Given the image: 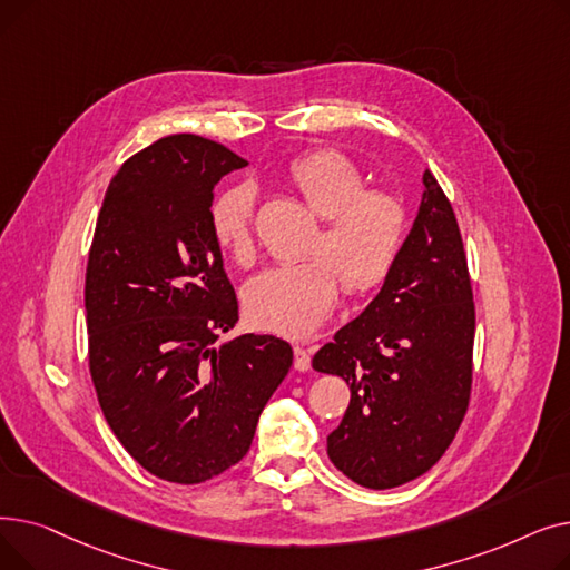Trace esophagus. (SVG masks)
Returning <instances> with one entry per match:
<instances>
[{"label":"esophagus","instance_id":"esophagus-1","mask_svg":"<svg viewBox=\"0 0 570 570\" xmlns=\"http://www.w3.org/2000/svg\"><path fill=\"white\" fill-rule=\"evenodd\" d=\"M293 353H295V370L297 372H307L309 367H312V351L309 348H305V346H301V344H295L293 346Z\"/></svg>","mask_w":570,"mask_h":570}]
</instances>
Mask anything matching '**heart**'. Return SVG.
I'll list each match as a JSON object with an SVG mask.
<instances>
[{
    "mask_svg": "<svg viewBox=\"0 0 570 570\" xmlns=\"http://www.w3.org/2000/svg\"><path fill=\"white\" fill-rule=\"evenodd\" d=\"M288 175L323 219L312 245L316 256L254 277L245 288V307L263 331L307 337L335 309L340 277L348 293H367L391 275L404 245L406 209L393 191L365 189L361 168L333 149L295 159ZM254 215L256 187L249 183L226 189L209 213L215 239L243 265L256 256Z\"/></svg>",
    "mask_w": 570,
    "mask_h": 570,
    "instance_id": "1",
    "label": "heart"
}]
</instances>
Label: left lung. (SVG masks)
<instances>
[{
	"label": "left lung",
	"mask_w": 570,
	"mask_h": 570,
	"mask_svg": "<svg viewBox=\"0 0 570 570\" xmlns=\"http://www.w3.org/2000/svg\"><path fill=\"white\" fill-rule=\"evenodd\" d=\"M374 301L318 348L351 402L327 458L353 483L391 490L430 471L453 443L471 395L473 293L460 226L436 177Z\"/></svg>",
	"instance_id": "obj_1"
}]
</instances>
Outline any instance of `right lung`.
Returning a JSON list of instances; mask_svg holds the SVG:
<instances>
[{"mask_svg":"<svg viewBox=\"0 0 570 570\" xmlns=\"http://www.w3.org/2000/svg\"><path fill=\"white\" fill-rule=\"evenodd\" d=\"M247 161L194 134L117 170L85 277L89 374L112 434L153 475L196 485L249 451L293 365L288 342L237 335V297L213 233L215 185Z\"/></svg>","mask_w":570,"mask_h":570,"instance_id":"1","label":"right lung"}]
</instances>
